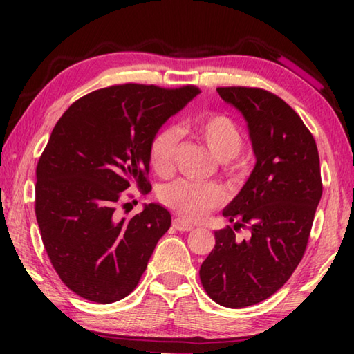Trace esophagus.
<instances>
[{
  "label": "esophagus",
  "instance_id": "obj_1",
  "mask_svg": "<svg viewBox=\"0 0 354 354\" xmlns=\"http://www.w3.org/2000/svg\"><path fill=\"white\" fill-rule=\"evenodd\" d=\"M173 227L178 231H192L194 230V225L187 223V221H184L181 218H175L173 220Z\"/></svg>",
  "mask_w": 354,
  "mask_h": 354
}]
</instances>
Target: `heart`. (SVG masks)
<instances>
[{"mask_svg": "<svg viewBox=\"0 0 354 354\" xmlns=\"http://www.w3.org/2000/svg\"><path fill=\"white\" fill-rule=\"evenodd\" d=\"M195 136L206 143L211 153L221 160L223 171L231 179L241 178L243 164L236 159L242 148V133L237 124L226 115L201 117L189 124ZM178 145V134L173 129H162L149 145V164L160 176L169 175L173 170ZM159 198L173 212L181 215L185 220H201L221 205L223 190L212 183H194L187 179H178L159 192Z\"/></svg>", "mask_w": 354, "mask_h": 354, "instance_id": "obj_1", "label": "heart"}]
</instances>
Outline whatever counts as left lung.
<instances>
[{
    "label": "left lung",
    "mask_w": 354,
    "mask_h": 354,
    "mask_svg": "<svg viewBox=\"0 0 354 354\" xmlns=\"http://www.w3.org/2000/svg\"><path fill=\"white\" fill-rule=\"evenodd\" d=\"M217 92L247 122L256 165L223 209L234 225L215 231L200 278L215 303L241 309L272 297L301 261L323 192L320 159L303 120L277 95L251 87ZM241 227L250 232L243 241L234 234Z\"/></svg>",
    "instance_id": "8db88e82"
}]
</instances>
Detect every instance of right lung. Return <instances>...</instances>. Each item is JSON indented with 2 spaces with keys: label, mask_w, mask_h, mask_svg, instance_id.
Listing matches in <instances>:
<instances>
[{
  "label": "right lung",
  "mask_w": 354,
  "mask_h": 354,
  "mask_svg": "<svg viewBox=\"0 0 354 354\" xmlns=\"http://www.w3.org/2000/svg\"><path fill=\"white\" fill-rule=\"evenodd\" d=\"M198 92L112 86L75 101L59 118L35 170V217L53 267L76 295L109 304L139 284L171 215L149 203L120 220L117 203L131 185L151 190L149 145Z\"/></svg>",
  "instance_id": "1"
}]
</instances>
